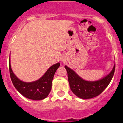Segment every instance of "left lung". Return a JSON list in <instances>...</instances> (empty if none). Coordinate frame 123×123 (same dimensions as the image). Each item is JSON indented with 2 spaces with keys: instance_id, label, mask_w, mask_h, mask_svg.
Here are the masks:
<instances>
[{
  "instance_id": "1",
  "label": "left lung",
  "mask_w": 123,
  "mask_h": 123,
  "mask_svg": "<svg viewBox=\"0 0 123 123\" xmlns=\"http://www.w3.org/2000/svg\"><path fill=\"white\" fill-rule=\"evenodd\" d=\"M115 66L116 65L107 76L95 81H86L69 67L66 66L64 67L67 70L70 87L73 93L79 98L88 99L98 96L108 86L114 75Z\"/></svg>"
}]
</instances>
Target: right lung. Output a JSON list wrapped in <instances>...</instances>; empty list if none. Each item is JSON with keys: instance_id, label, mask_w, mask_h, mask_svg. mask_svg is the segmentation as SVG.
Segmentation results:
<instances>
[{"instance_id": "add662e5", "label": "right lung", "mask_w": 123, "mask_h": 123, "mask_svg": "<svg viewBox=\"0 0 123 123\" xmlns=\"http://www.w3.org/2000/svg\"><path fill=\"white\" fill-rule=\"evenodd\" d=\"M59 66V63L54 64L47 70L40 79L30 83L21 81L15 76L12 70L10 62L9 72L13 84L21 94L31 100H41L47 97L50 92L54 75Z\"/></svg>"}]
</instances>
